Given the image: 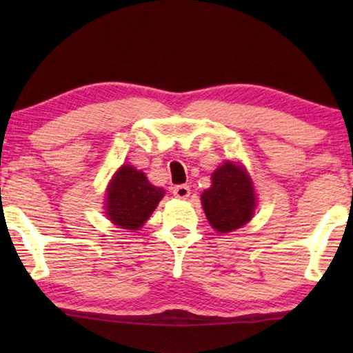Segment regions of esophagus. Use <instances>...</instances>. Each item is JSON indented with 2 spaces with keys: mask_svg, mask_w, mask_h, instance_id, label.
<instances>
[{
  "mask_svg": "<svg viewBox=\"0 0 353 353\" xmlns=\"http://www.w3.org/2000/svg\"><path fill=\"white\" fill-rule=\"evenodd\" d=\"M172 192H173V196L178 197V199H186V197L191 194V190L188 185H176V186H173Z\"/></svg>",
  "mask_w": 353,
  "mask_h": 353,
  "instance_id": "34e87169",
  "label": "esophagus"
}]
</instances>
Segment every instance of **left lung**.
<instances>
[{
	"label": "left lung",
	"mask_w": 353,
	"mask_h": 353,
	"mask_svg": "<svg viewBox=\"0 0 353 353\" xmlns=\"http://www.w3.org/2000/svg\"><path fill=\"white\" fill-rule=\"evenodd\" d=\"M201 202L212 228L231 233L252 219L257 197L248 170L226 161L212 173V186L202 192Z\"/></svg>",
	"instance_id": "left-lung-1"
}]
</instances>
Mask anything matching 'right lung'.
<instances>
[{
	"label": "right lung",
	"mask_w": 353,
	"mask_h": 353,
	"mask_svg": "<svg viewBox=\"0 0 353 353\" xmlns=\"http://www.w3.org/2000/svg\"><path fill=\"white\" fill-rule=\"evenodd\" d=\"M165 190L149 183L141 170L122 165L115 172L105 192V215L123 230H139L146 223Z\"/></svg>",
	"instance_id": "add662e5"
}]
</instances>
